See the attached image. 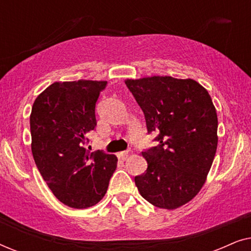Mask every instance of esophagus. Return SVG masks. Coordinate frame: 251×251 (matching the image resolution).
Segmentation results:
<instances>
[{
	"instance_id": "esophagus-1",
	"label": "esophagus",
	"mask_w": 251,
	"mask_h": 251,
	"mask_svg": "<svg viewBox=\"0 0 251 251\" xmlns=\"http://www.w3.org/2000/svg\"><path fill=\"white\" fill-rule=\"evenodd\" d=\"M116 155H118L119 159L126 160V157H128V155H129V151H123V152H119L118 154H116Z\"/></svg>"
}]
</instances>
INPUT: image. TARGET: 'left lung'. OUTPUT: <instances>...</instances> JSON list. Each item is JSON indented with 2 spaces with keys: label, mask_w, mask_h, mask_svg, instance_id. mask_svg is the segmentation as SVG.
Wrapping results in <instances>:
<instances>
[{
  "label": "left lung",
  "mask_w": 251,
  "mask_h": 251,
  "mask_svg": "<svg viewBox=\"0 0 251 251\" xmlns=\"http://www.w3.org/2000/svg\"><path fill=\"white\" fill-rule=\"evenodd\" d=\"M144 112L156 146L142 152L145 174L135 177L142 197L174 210L190 202L205 183L217 150V113L210 95L192 78L150 76L125 81Z\"/></svg>",
  "instance_id": "1"
}]
</instances>
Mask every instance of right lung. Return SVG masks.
<instances>
[{"label": "right lung", "mask_w": 251, "mask_h": 251, "mask_svg": "<svg viewBox=\"0 0 251 251\" xmlns=\"http://www.w3.org/2000/svg\"><path fill=\"white\" fill-rule=\"evenodd\" d=\"M107 82H54L41 92L30 113L32 153L37 169L58 200L83 209L104 198L118 157L84 145L95 129L96 101Z\"/></svg>", "instance_id": "obj_1"}]
</instances>
